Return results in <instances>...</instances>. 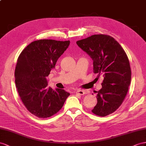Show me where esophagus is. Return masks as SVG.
<instances>
[{
    "label": "esophagus",
    "mask_w": 146,
    "mask_h": 146,
    "mask_svg": "<svg viewBox=\"0 0 146 146\" xmlns=\"http://www.w3.org/2000/svg\"><path fill=\"white\" fill-rule=\"evenodd\" d=\"M76 94H78L79 95H81V96H83L85 94V91H83V90H80V89H78V90H77L76 92H75Z\"/></svg>",
    "instance_id": "obj_1"
}]
</instances>
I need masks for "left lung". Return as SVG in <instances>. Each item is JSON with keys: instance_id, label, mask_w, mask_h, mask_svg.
Wrapping results in <instances>:
<instances>
[{"instance_id": "left-lung-1", "label": "left lung", "mask_w": 146, "mask_h": 146, "mask_svg": "<svg viewBox=\"0 0 146 146\" xmlns=\"http://www.w3.org/2000/svg\"><path fill=\"white\" fill-rule=\"evenodd\" d=\"M76 44L92 59L94 73L104 76L92 112L99 117L113 113L124 100L131 79L125 51L113 37L106 35H92Z\"/></svg>"}]
</instances>
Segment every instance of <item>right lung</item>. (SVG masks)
<instances>
[{
    "mask_svg": "<svg viewBox=\"0 0 146 146\" xmlns=\"http://www.w3.org/2000/svg\"><path fill=\"white\" fill-rule=\"evenodd\" d=\"M70 40L40 39L26 47L18 58L15 70L17 91L25 107L40 118L57 113L70 93L47 88L46 77L70 45Z\"/></svg>",
    "mask_w": 146,
    "mask_h": 146,
    "instance_id": "1",
    "label": "right lung"
}]
</instances>
